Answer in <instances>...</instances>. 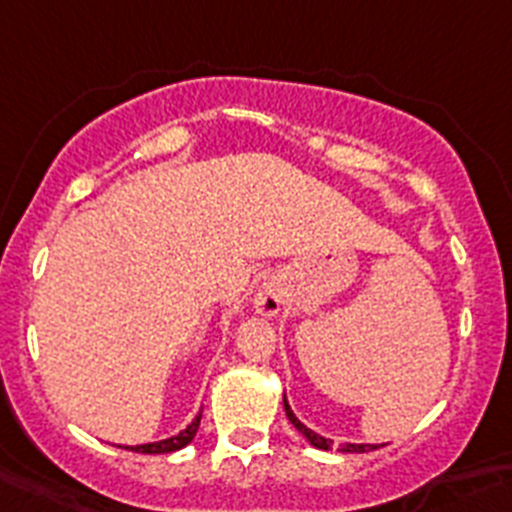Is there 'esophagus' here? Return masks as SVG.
Returning <instances> with one entry per match:
<instances>
[{"label": "esophagus", "mask_w": 512, "mask_h": 512, "mask_svg": "<svg viewBox=\"0 0 512 512\" xmlns=\"http://www.w3.org/2000/svg\"><path fill=\"white\" fill-rule=\"evenodd\" d=\"M255 308L262 315H278L283 308V290L275 283H265L255 295Z\"/></svg>", "instance_id": "obj_1"}]
</instances>
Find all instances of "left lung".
<instances>
[{
  "instance_id": "obj_1",
  "label": "left lung",
  "mask_w": 512,
  "mask_h": 512,
  "mask_svg": "<svg viewBox=\"0 0 512 512\" xmlns=\"http://www.w3.org/2000/svg\"><path fill=\"white\" fill-rule=\"evenodd\" d=\"M283 404H285V414H288L290 424H293V427L298 429V432L303 434V437L308 439V442L313 444V447H318V450H331L333 439L323 437V434H318V432H313V429H310V427H305V424L300 422L298 417H295L293 409H290L288 396H285V394H283ZM376 447H384V444H366V442H358V444L356 442H341V444H338V450H341V452H369V450H376Z\"/></svg>"
}]
</instances>
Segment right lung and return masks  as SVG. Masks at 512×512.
Masks as SVG:
<instances>
[{
    "label": "right lung",
    "instance_id": "add662e5",
    "mask_svg": "<svg viewBox=\"0 0 512 512\" xmlns=\"http://www.w3.org/2000/svg\"><path fill=\"white\" fill-rule=\"evenodd\" d=\"M199 422H202V412H199L197 417L191 419V422L186 424V427L181 429V432L171 434V437L156 439V442H143V444H118V447H121V450L143 452V455H166V452H176V450H181V447H186V444H189L191 439L197 437Z\"/></svg>",
    "mask_w": 512,
    "mask_h": 512
}]
</instances>
